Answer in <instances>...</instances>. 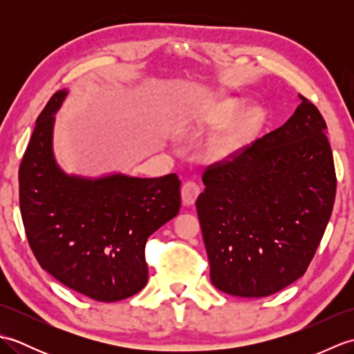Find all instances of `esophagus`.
<instances>
[{
  "mask_svg": "<svg viewBox=\"0 0 354 354\" xmlns=\"http://www.w3.org/2000/svg\"><path fill=\"white\" fill-rule=\"evenodd\" d=\"M199 193H201V187H199L196 183H193V181L185 183V184L183 185V189H181L183 204H184L185 207H192V205L194 204V202H196V199H198V196H199Z\"/></svg>",
  "mask_w": 354,
  "mask_h": 354,
  "instance_id": "34e87169",
  "label": "esophagus"
}]
</instances>
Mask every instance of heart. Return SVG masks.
Masks as SVG:
<instances>
[{
	"mask_svg": "<svg viewBox=\"0 0 354 354\" xmlns=\"http://www.w3.org/2000/svg\"><path fill=\"white\" fill-rule=\"evenodd\" d=\"M239 112L236 102H225L217 106L207 118V124L212 127H223L232 123L209 141V150L217 158H227L239 152L257 132L261 124L263 114L259 108H250Z\"/></svg>",
	"mask_w": 354,
	"mask_h": 354,
	"instance_id": "heart-1",
	"label": "heart"
}]
</instances>
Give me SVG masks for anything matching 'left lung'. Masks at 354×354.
Wrapping results in <instances>:
<instances>
[{"mask_svg": "<svg viewBox=\"0 0 354 354\" xmlns=\"http://www.w3.org/2000/svg\"><path fill=\"white\" fill-rule=\"evenodd\" d=\"M326 133L319 111L301 97L283 126L204 173L196 209L217 289L261 298L304 275L335 204Z\"/></svg>", "mask_w": 354, "mask_h": 354, "instance_id": "obj_1", "label": "left lung"}]
</instances>
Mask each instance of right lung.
I'll use <instances>...</instances> for the list:
<instances>
[{
  "label": "right lung",
  "instance_id": "right-lung-1",
  "mask_svg": "<svg viewBox=\"0 0 354 354\" xmlns=\"http://www.w3.org/2000/svg\"><path fill=\"white\" fill-rule=\"evenodd\" d=\"M68 95L51 97L19 167V205L35 257L66 288L114 303L147 283L145 248L150 234L179 213L175 173L137 178L66 173L53 149L56 112Z\"/></svg>",
  "mask_w": 354,
  "mask_h": 354
}]
</instances>
